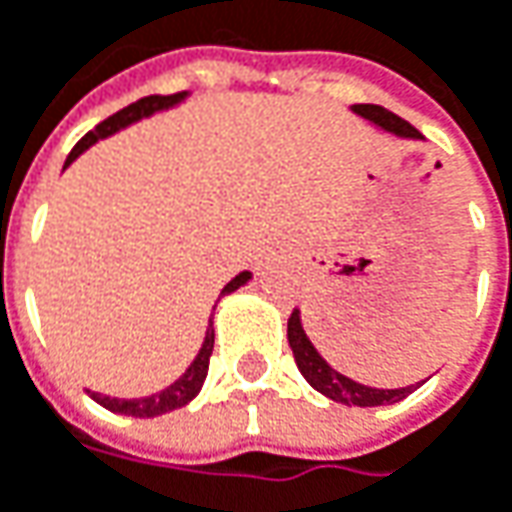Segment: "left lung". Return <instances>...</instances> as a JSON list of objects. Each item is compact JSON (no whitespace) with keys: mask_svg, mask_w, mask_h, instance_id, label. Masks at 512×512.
I'll use <instances>...</instances> for the list:
<instances>
[{"mask_svg":"<svg viewBox=\"0 0 512 512\" xmlns=\"http://www.w3.org/2000/svg\"><path fill=\"white\" fill-rule=\"evenodd\" d=\"M355 111H358L361 117L372 120V123H378L381 128L392 131V134H398V137H412V140L421 137V131H418L415 125H410L407 120H401L398 114H392L384 105H369L367 102V105H355ZM286 338H289V346H292V352H295V361H298V369L303 372V378L318 389V392H323L326 398H332V401H338V404H346V407H381V404H395V401L407 398L412 389L424 384V381H421V384H415V387L401 389H372L364 387V384H355L352 378H346V375H341V372H335V369L329 367L321 355H318V349L309 344V338H306V332H303V326H300L298 309L289 315Z\"/></svg>","mask_w":512,"mask_h":512,"instance_id":"left-lung-1","label":"left lung"}]
</instances>
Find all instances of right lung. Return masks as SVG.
I'll return each instance as SVG.
<instances>
[{
    "label": "right lung",
    "instance_id": "obj_1",
    "mask_svg": "<svg viewBox=\"0 0 512 512\" xmlns=\"http://www.w3.org/2000/svg\"><path fill=\"white\" fill-rule=\"evenodd\" d=\"M183 100V94H151V97H143V100L131 102V105H125L123 111H117V114H111L108 120H102L94 131H88L77 145H74V151L68 154V163H74L79 154L88 148L91 143H97L102 137H108V134H114V131H120L123 125L134 123V120H140V117H148V114H154V111H160V108H168V105H174V102ZM65 163V166H68ZM249 280V272H240L237 278L229 280L226 286H223V292L220 295H229L234 289H240L243 283ZM212 349H214V329L212 323H209V329H206V341L200 346V352H197V358H194V364H191L171 387H166L163 392H154V395H148V398H131V401H125V398H108V395H100V392H94L91 398L102 404L105 410L111 412H123V415H131V418H154V415H163V412L171 410H180V407H186L191 398L200 392L203 387V381H206V372H209V358H212Z\"/></svg>",
    "mask_w": 512,
    "mask_h": 512
}]
</instances>
